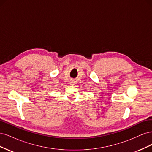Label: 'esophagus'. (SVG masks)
Returning a JSON list of instances; mask_svg holds the SVG:
<instances>
[{
    "mask_svg": "<svg viewBox=\"0 0 152 152\" xmlns=\"http://www.w3.org/2000/svg\"><path fill=\"white\" fill-rule=\"evenodd\" d=\"M70 84L71 85V86H73L75 84V82H73V81H70Z\"/></svg>",
    "mask_w": 152,
    "mask_h": 152,
    "instance_id": "1",
    "label": "esophagus"
}]
</instances>
